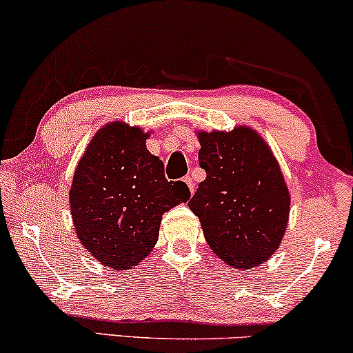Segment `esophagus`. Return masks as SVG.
Masks as SVG:
<instances>
[{
	"instance_id": "obj_1",
	"label": "esophagus",
	"mask_w": 353,
	"mask_h": 353,
	"mask_svg": "<svg viewBox=\"0 0 353 353\" xmlns=\"http://www.w3.org/2000/svg\"><path fill=\"white\" fill-rule=\"evenodd\" d=\"M184 182H185V184H188V188H189V190H190V194H194V189H196V185H194L192 177L185 176V177H184Z\"/></svg>"
}]
</instances>
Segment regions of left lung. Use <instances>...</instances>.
Here are the masks:
<instances>
[{
	"instance_id": "left-lung-1",
	"label": "left lung",
	"mask_w": 353,
	"mask_h": 353,
	"mask_svg": "<svg viewBox=\"0 0 353 353\" xmlns=\"http://www.w3.org/2000/svg\"><path fill=\"white\" fill-rule=\"evenodd\" d=\"M199 164L208 177L189 209L199 217L217 257L249 270L281 245L290 212V194L277 159L254 129L197 132Z\"/></svg>"
}]
</instances>
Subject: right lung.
Segmentation results:
<instances>
[{"label":"right lung","mask_w":353,"mask_h":353,"mask_svg":"<svg viewBox=\"0 0 353 353\" xmlns=\"http://www.w3.org/2000/svg\"><path fill=\"white\" fill-rule=\"evenodd\" d=\"M149 132L109 123L79 159L70 190L79 242L103 265L128 270L156 245L163 214L190 197L182 181H168L164 164L145 148Z\"/></svg>","instance_id":"add662e5"}]
</instances>
